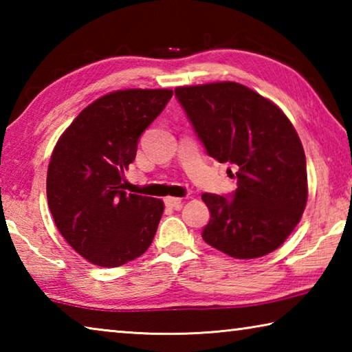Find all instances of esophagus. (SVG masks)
I'll list each match as a JSON object with an SVG mask.
<instances>
[{"label":"esophagus","mask_w":352,"mask_h":352,"mask_svg":"<svg viewBox=\"0 0 352 352\" xmlns=\"http://www.w3.org/2000/svg\"><path fill=\"white\" fill-rule=\"evenodd\" d=\"M164 204H166V206H169V208H180L182 206V199H178V197H166L164 199Z\"/></svg>","instance_id":"esophagus-1"}]
</instances>
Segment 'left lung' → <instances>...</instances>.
<instances>
[{"label":"left lung","mask_w":352,"mask_h":352,"mask_svg":"<svg viewBox=\"0 0 352 352\" xmlns=\"http://www.w3.org/2000/svg\"><path fill=\"white\" fill-rule=\"evenodd\" d=\"M175 96L210 157L237 168L233 199L201 195L211 212L204 241L236 259L275 252L307 204L306 155L294 124L275 102L237 82L177 87Z\"/></svg>","instance_id":"1"}]
</instances>
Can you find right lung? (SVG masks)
Returning <instances> with one entry per match:
<instances>
[{
  "label": "right lung",
  "instance_id": "obj_1",
  "mask_svg": "<svg viewBox=\"0 0 352 352\" xmlns=\"http://www.w3.org/2000/svg\"><path fill=\"white\" fill-rule=\"evenodd\" d=\"M174 91L129 88L85 107L60 135L47 166V205L74 252L99 267H119L151 247L164 204L126 194L124 172L141 133Z\"/></svg>",
  "mask_w": 352,
  "mask_h": 352
}]
</instances>
